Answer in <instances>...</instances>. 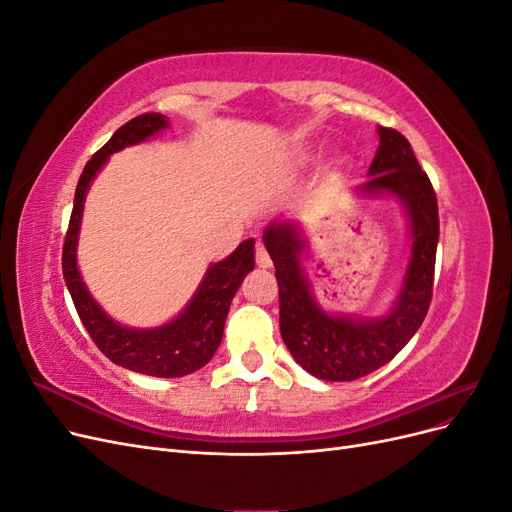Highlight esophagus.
I'll use <instances>...</instances> for the list:
<instances>
[{
	"label": "esophagus",
	"mask_w": 512,
	"mask_h": 512,
	"mask_svg": "<svg viewBox=\"0 0 512 512\" xmlns=\"http://www.w3.org/2000/svg\"><path fill=\"white\" fill-rule=\"evenodd\" d=\"M256 265L262 267V269H269L273 265V260H271V254L267 252V247L260 245V243L256 245Z\"/></svg>",
	"instance_id": "obj_1"
}]
</instances>
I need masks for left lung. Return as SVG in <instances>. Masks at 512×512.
<instances>
[{
    "label": "left lung",
    "mask_w": 512,
    "mask_h": 512,
    "mask_svg": "<svg viewBox=\"0 0 512 512\" xmlns=\"http://www.w3.org/2000/svg\"><path fill=\"white\" fill-rule=\"evenodd\" d=\"M380 147L361 192L397 194L410 213L412 258L393 312L378 320L356 322L327 316L314 303L301 269L303 239L297 226L277 222L265 230V247L280 288V331L284 344L309 374L348 382L389 363L421 327L433 292V269L440 237L438 198L418 166L404 134L378 128Z\"/></svg>",
    "instance_id": "8db88e82"
}]
</instances>
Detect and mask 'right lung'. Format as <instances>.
<instances>
[{
	"label": "right lung",
	"instance_id": "add662e5",
	"mask_svg": "<svg viewBox=\"0 0 512 512\" xmlns=\"http://www.w3.org/2000/svg\"><path fill=\"white\" fill-rule=\"evenodd\" d=\"M166 126L168 121L162 113L138 115L123 123L111 136V141L96 151L85 164L81 179L76 183L74 207L64 239V254H61V269H64V280L74 301L76 314H79L83 327L104 356L121 367L138 371V374L181 378L207 365L215 350H218L230 301L241 286L243 277L254 269V239L243 241L226 260L215 262L207 271L196 297L177 320L151 331L119 327L117 322L108 318L96 301L89 297L85 284L81 282L74 254L83 200L91 179L96 177L111 153L141 143Z\"/></svg>",
	"mask_w": 512,
	"mask_h": 512
}]
</instances>
